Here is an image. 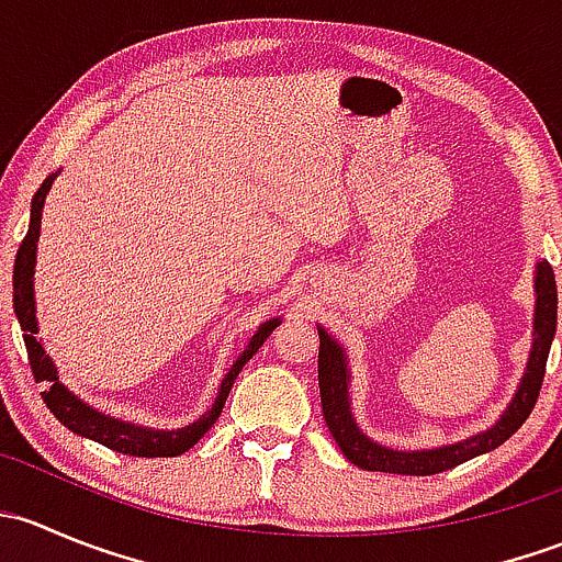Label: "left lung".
Here are the masks:
<instances>
[{
    "mask_svg": "<svg viewBox=\"0 0 562 562\" xmlns=\"http://www.w3.org/2000/svg\"><path fill=\"white\" fill-rule=\"evenodd\" d=\"M554 328H558V285H554V271L547 260H538L530 359H527L522 383H519L517 394H514V400L503 411L501 422L486 429V432L462 440V443L440 446V449L427 451H394L370 440L359 429L353 411H350V372L345 350L339 348V342L326 328L317 326V337H321V350H317V383H321L323 418H326L328 432H331V438L337 440V446L350 462L359 464L361 470H381V473L435 475L457 468V464L468 462V459L486 454V451L506 443L527 422L532 407H536L538 391H541L543 383V372H547V356L549 348H552Z\"/></svg>",
    "mask_w": 562,
    "mask_h": 562,
    "instance_id": "left-lung-1",
    "label": "left lung"
}]
</instances>
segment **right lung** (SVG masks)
<instances>
[{
    "instance_id": "1",
    "label": "right lung",
    "mask_w": 562,
    "mask_h": 562,
    "mask_svg": "<svg viewBox=\"0 0 562 562\" xmlns=\"http://www.w3.org/2000/svg\"><path fill=\"white\" fill-rule=\"evenodd\" d=\"M50 181L54 176L40 184V190L32 198V220H30V231H26L24 241H21L19 255H15V269H13V307H15V317H19L21 328H24V342H26V353H30V364H32V375L35 381L45 383L43 391V402L48 405V411L65 424L67 429H72L81 438L94 440V443H103L105 449L119 451V454H130V457H179L184 451H190L203 435L212 429V424L217 422L220 413H223L225 400H228L231 386H234L236 375L241 372V367L258 353L260 345L266 342L271 331L280 326V317H271V321L260 323L258 331L252 334L249 345L245 348V353L236 359V364L231 367V372L225 375V381L220 383L217 400L214 405L203 413L198 422H192L190 427L181 429H171V432H162V429H146V427H135L130 422H119V418L105 416V413L94 411L89 407L87 402L78 400L72 391H67L59 383V375H56L54 361L45 356L43 345L35 337L37 334V317H35V258H37V239H40V217H43V203L45 195L50 190Z\"/></svg>"
}]
</instances>
